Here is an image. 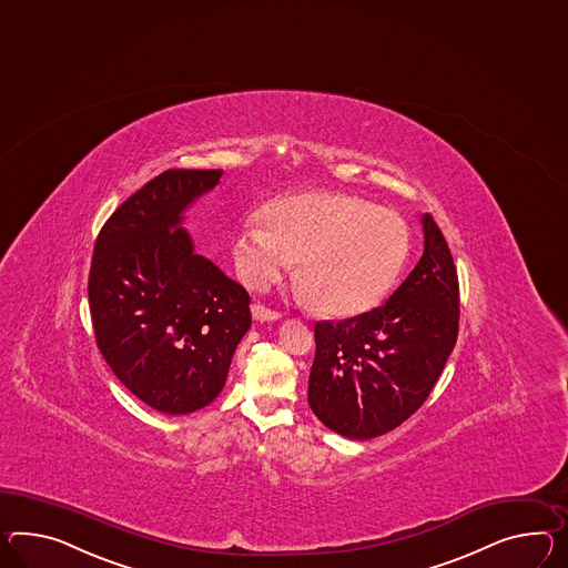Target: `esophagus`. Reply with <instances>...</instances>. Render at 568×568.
I'll return each instance as SVG.
<instances>
[{"label":"esophagus","mask_w":568,"mask_h":568,"mask_svg":"<svg viewBox=\"0 0 568 568\" xmlns=\"http://www.w3.org/2000/svg\"><path fill=\"white\" fill-rule=\"evenodd\" d=\"M252 318L256 320V322H277L283 316L278 312L264 307V305L254 304L252 305Z\"/></svg>","instance_id":"34e87169"}]
</instances>
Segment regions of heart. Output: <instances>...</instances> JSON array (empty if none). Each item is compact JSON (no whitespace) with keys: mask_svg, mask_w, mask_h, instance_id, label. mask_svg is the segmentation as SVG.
<instances>
[{"mask_svg":"<svg viewBox=\"0 0 568 568\" xmlns=\"http://www.w3.org/2000/svg\"><path fill=\"white\" fill-rule=\"evenodd\" d=\"M235 235V263L252 290L275 283L291 261L295 283L320 312L357 316L398 277L408 227L394 211L343 193L283 196Z\"/></svg>","mask_w":568,"mask_h":568,"instance_id":"1","label":"heart"}]
</instances>
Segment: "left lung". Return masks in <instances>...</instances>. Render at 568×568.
Wrapping results in <instances>:
<instances>
[{"label":"left lung","mask_w":568,"mask_h":568,"mask_svg":"<svg viewBox=\"0 0 568 568\" xmlns=\"http://www.w3.org/2000/svg\"><path fill=\"white\" fill-rule=\"evenodd\" d=\"M420 225L423 256L386 304L314 328L307 402L346 439H374L415 415L456 346L454 258L433 217L423 215Z\"/></svg>","instance_id":"obj_1"}]
</instances>
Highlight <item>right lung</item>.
I'll return each mask as SVG.
<instances>
[{"instance_id": "right-lung-1", "label": "right lung", "mask_w": 568, "mask_h": 568, "mask_svg": "<svg viewBox=\"0 0 568 568\" xmlns=\"http://www.w3.org/2000/svg\"><path fill=\"white\" fill-rule=\"evenodd\" d=\"M222 170H166L129 196L98 235L88 297L112 374L164 415H191L220 396L250 297L194 252L184 213Z\"/></svg>"}]
</instances>
